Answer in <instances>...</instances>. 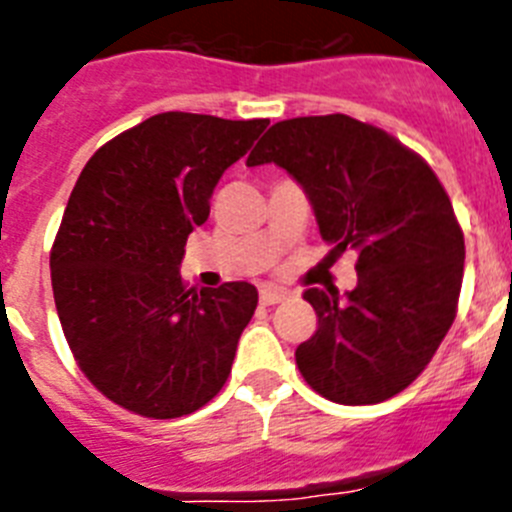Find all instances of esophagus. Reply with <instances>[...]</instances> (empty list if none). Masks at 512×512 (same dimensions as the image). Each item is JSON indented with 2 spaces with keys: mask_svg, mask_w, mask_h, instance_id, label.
<instances>
[{
  "mask_svg": "<svg viewBox=\"0 0 512 512\" xmlns=\"http://www.w3.org/2000/svg\"><path fill=\"white\" fill-rule=\"evenodd\" d=\"M289 297V292H284V289H274V287H264L261 289V305H279V302H284Z\"/></svg>",
  "mask_w": 512,
  "mask_h": 512,
  "instance_id": "esophagus-1",
  "label": "esophagus"
}]
</instances>
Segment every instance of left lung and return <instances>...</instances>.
Masks as SVG:
<instances>
[{"mask_svg": "<svg viewBox=\"0 0 512 512\" xmlns=\"http://www.w3.org/2000/svg\"><path fill=\"white\" fill-rule=\"evenodd\" d=\"M248 166L277 164L302 184L330 256L359 253L343 300L312 287L318 330L295 351L312 390L377 405L418 379L449 333L464 277V233L425 158L348 115L271 125Z\"/></svg>", "mask_w": 512, "mask_h": 512, "instance_id": "1", "label": "left lung"}]
</instances>
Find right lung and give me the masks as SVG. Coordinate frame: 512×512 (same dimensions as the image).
I'll return each mask as SVG.
<instances>
[{"mask_svg":"<svg viewBox=\"0 0 512 512\" xmlns=\"http://www.w3.org/2000/svg\"><path fill=\"white\" fill-rule=\"evenodd\" d=\"M266 125L161 112L107 140L71 192L51 248L58 320L84 377L130 413L182 418L228 382L259 292L187 287L179 264L220 176Z\"/></svg>","mask_w":512,"mask_h":512,"instance_id":"1","label":"right lung"}]
</instances>
